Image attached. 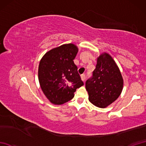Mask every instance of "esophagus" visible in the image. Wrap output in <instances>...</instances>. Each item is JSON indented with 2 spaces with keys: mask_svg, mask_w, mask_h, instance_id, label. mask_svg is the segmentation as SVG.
I'll return each mask as SVG.
<instances>
[{
  "mask_svg": "<svg viewBox=\"0 0 146 146\" xmlns=\"http://www.w3.org/2000/svg\"><path fill=\"white\" fill-rule=\"evenodd\" d=\"M81 78H82V80L83 82H85V78H86L85 75H81Z\"/></svg>",
  "mask_w": 146,
  "mask_h": 146,
  "instance_id": "esophagus-1",
  "label": "esophagus"
}]
</instances>
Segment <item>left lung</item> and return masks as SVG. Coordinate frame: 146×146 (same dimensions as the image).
<instances>
[{
    "label": "left lung",
    "instance_id": "1",
    "mask_svg": "<svg viewBox=\"0 0 146 146\" xmlns=\"http://www.w3.org/2000/svg\"><path fill=\"white\" fill-rule=\"evenodd\" d=\"M85 87L89 101L96 107L105 108L119 97L123 87V79L119 68L109 54L98 57L92 75L86 81Z\"/></svg>",
    "mask_w": 146,
    "mask_h": 146
}]
</instances>
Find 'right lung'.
<instances>
[{"label": "right lung", "instance_id": "1", "mask_svg": "<svg viewBox=\"0 0 146 146\" xmlns=\"http://www.w3.org/2000/svg\"><path fill=\"white\" fill-rule=\"evenodd\" d=\"M78 51L73 44H63L46 52L40 61V86L52 104L61 105L70 101L76 90L84 85L73 61Z\"/></svg>", "mask_w": 146, "mask_h": 146}]
</instances>
